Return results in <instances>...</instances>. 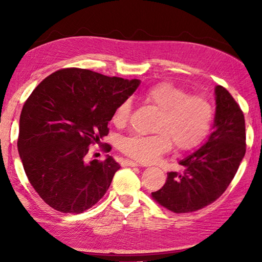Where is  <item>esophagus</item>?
Instances as JSON below:
<instances>
[{"instance_id": "34e87169", "label": "esophagus", "mask_w": 262, "mask_h": 262, "mask_svg": "<svg viewBox=\"0 0 262 262\" xmlns=\"http://www.w3.org/2000/svg\"><path fill=\"white\" fill-rule=\"evenodd\" d=\"M123 165H125V166H140V164H137L134 161H129V159H126V161H123Z\"/></svg>"}]
</instances>
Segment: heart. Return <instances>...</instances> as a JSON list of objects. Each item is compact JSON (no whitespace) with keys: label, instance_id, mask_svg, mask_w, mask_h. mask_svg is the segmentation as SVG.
Returning <instances> with one entry per match:
<instances>
[{"label":"heart","instance_id":"1","mask_svg":"<svg viewBox=\"0 0 262 262\" xmlns=\"http://www.w3.org/2000/svg\"><path fill=\"white\" fill-rule=\"evenodd\" d=\"M144 99L158 111L154 126L156 134L130 135L121 140L120 149L128 157L151 163L167 152L171 142L178 150H190L205 139L212 121V107L205 97H188L187 91L171 83L157 84L145 92ZM130 100L115 108L112 121L123 127L129 119Z\"/></svg>","mask_w":262,"mask_h":262}]
</instances>
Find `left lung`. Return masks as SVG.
I'll list each match as a JSON object with an SVG mask.
<instances>
[{
	"label": "left lung",
	"mask_w": 262,
	"mask_h": 262,
	"mask_svg": "<svg viewBox=\"0 0 262 262\" xmlns=\"http://www.w3.org/2000/svg\"><path fill=\"white\" fill-rule=\"evenodd\" d=\"M212 133L200 148L180 159L181 172H168L161 189L151 196L176 214L200 210L225 192L245 156V119L227 89L215 88Z\"/></svg>",
	"instance_id": "8db88e82"
}]
</instances>
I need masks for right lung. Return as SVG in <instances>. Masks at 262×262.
<instances>
[{
	"label": "right lung",
	"instance_id": "right-lung-1",
	"mask_svg": "<svg viewBox=\"0 0 262 262\" xmlns=\"http://www.w3.org/2000/svg\"><path fill=\"white\" fill-rule=\"evenodd\" d=\"M140 83L67 68L34 89L21 110L17 145L30 184L48 206L81 214L104 196L120 165L108 155L88 162L89 147L108 134L115 108Z\"/></svg>",
	"mask_w": 262,
	"mask_h": 262
}]
</instances>
